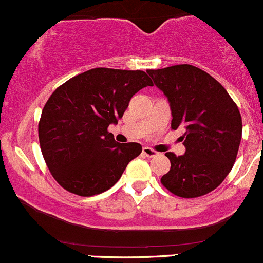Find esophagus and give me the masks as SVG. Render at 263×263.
Returning <instances> with one entry per match:
<instances>
[{
    "mask_svg": "<svg viewBox=\"0 0 263 263\" xmlns=\"http://www.w3.org/2000/svg\"><path fill=\"white\" fill-rule=\"evenodd\" d=\"M142 153L144 154L145 157H154V156H157V152L154 151V149H152V148H149V147H144L142 149Z\"/></svg>",
    "mask_w": 263,
    "mask_h": 263,
    "instance_id": "1",
    "label": "esophagus"
}]
</instances>
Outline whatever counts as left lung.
I'll return each instance as SVG.
<instances>
[{
    "mask_svg": "<svg viewBox=\"0 0 263 263\" xmlns=\"http://www.w3.org/2000/svg\"><path fill=\"white\" fill-rule=\"evenodd\" d=\"M172 111L171 128L185 129L186 153H166L171 168L161 183L173 195L194 199L215 190L231 172L240 139L242 118L226 88L191 64L148 69Z\"/></svg>",
    "mask_w": 263,
    "mask_h": 263,
    "instance_id": "left-lung-1",
    "label": "left lung"
}]
</instances>
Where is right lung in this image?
<instances>
[{"mask_svg": "<svg viewBox=\"0 0 263 263\" xmlns=\"http://www.w3.org/2000/svg\"><path fill=\"white\" fill-rule=\"evenodd\" d=\"M147 86L153 82L145 72L101 67L74 76L50 95L37 133L45 163L64 190L80 196L109 190L142 153L138 143L115 142L107 128Z\"/></svg>", "mask_w": 263, "mask_h": 263, "instance_id": "right-lung-1", "label": "right lung"}]
</instances>
